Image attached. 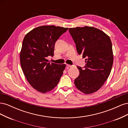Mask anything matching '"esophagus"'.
<instances>
[{"label":"esophagus","mask_w":128,"mask_h":128,"mask_svg":"<svg viewBox=\"0 0 128 128\" xmlns=\"http://www.w3.org/2000/svg\"><path fill=\"white\" fill-rule=\"evenodd\" d=\"M67 66L69 68H70V67H72L73 66V65H70V64H67Z\"/></svg>","instance_id":"obj_1"}]
</instances>
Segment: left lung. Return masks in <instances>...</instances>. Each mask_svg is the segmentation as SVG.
Masks as SVG:
<instances>
[{"label":"left lung","instance_id":"obj_1","mask_svg":"<svg viewBox=\"0 0 128 128\" xmlns=\"http://www.w3.org/2000/svg\"><path fill=\"white\" fill-rule=\"evenodd\" d=\"M77 53L86 58L84 69L77 66L80 75L74 80L77 88L91 94L100 88L108 78L113 64L112 44L102 30L85 26L69 29Z\"/></svg>","mask_w":128,"mask_h":128}]
</instances>
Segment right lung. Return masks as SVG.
Listing matches in <instances>:
<instances>
[{"label":"right lung","mask_w":128,"mask_h":128,"mask_svg":"<svg viewBox=\"0 0 128 128\" xmlns=\"http://www.w3.org/2000/svg\"><path fill=\"white\" fill-rule=\"evenodd\" d=\"M55 26H42L26 34L20 53L22 71L28 83L38 92L45 94L56 86L66 64L49 62L54 56L56 41L68 30Z\"/></svg>","instance_id":"obj_1"}]
</instances>
